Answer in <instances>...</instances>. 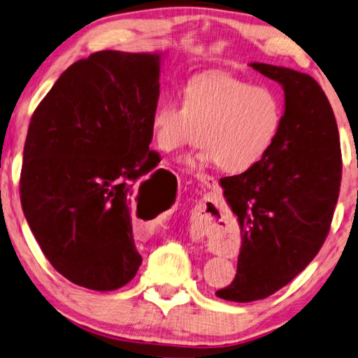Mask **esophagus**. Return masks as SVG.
<instances>
[{"label": "esophagus", "mask_w": 358, "mask_h": 358, "mask_svg": "<svg viewBox=\"0 0 358 358\" xmlns=\"http://www.w3.org/2000/svg\"><path fill=\"white\" fill-rule=\"evenodd\" d=\"M197 180H199L201 181V183L203 185V186H206V188H213V186H215V180L212 178V177H208V175H197Z\"/></svg>", "instance_id": "34e87169"}]
</instances>
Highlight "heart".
<instances>
[{
	"label": "heart",
	"mask_w": 358,
	"mask_h": 358,
	"mask_svg": "<svg viewBox=\"0 0 358 358\" xmlns=\"http://www.w3.org/2000/svg\"><path fill=\"white\" fill-rule=\"evenodd\" d=\"M282 103L271 89L229 75L196 78L183 89V103L167 99L151 116V134L161 151L196 143L201 150L186 161L218 164L242 173L268 155L282 127Z\"/></svg>",
	"instance_id": "heart-1"
}]
</instances>
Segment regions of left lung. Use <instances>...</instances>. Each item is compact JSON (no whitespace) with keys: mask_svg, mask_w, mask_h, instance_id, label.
Here are the masks:
<instances>
[{"mask_svg":"<svg viewBox=\"0 0 358 358\" xmlns=\"http://www.w3.org/2000/svg\"><path fill=\"white\" fill-rule=\"evenodd\" d=\"M250 66L280 84L285 105L268 155L220 180L242 245L236 279L217 296L236 303L271 296L315 258L330 231L343 170L336 119L319 83L292 68Z\"/></svg>","mask_w":358,"mask_h":358,"instance_id":"left-lung-1","label":"left lung"}]
</instances>
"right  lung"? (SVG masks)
<instances>
[{
  "instance_id": "right-lung-1",
  "label": "right lung",
  "mask_w": 358,
  "mask_h": 358,
  "mask_svg": "<svg viewBox=\"0 0 358 358\" xmlns=\"http://www.w3.org/2000/svg\"><path fill=\"white\" fill-rule=\"evenodd\" d=\"M162 55L101 50L78 60L31 116L22 208L55 271L89 290L121 288L141 264L132 208L159 172L137 186L159 162L150 143Z\"/></svg>"
}]
</instances>
